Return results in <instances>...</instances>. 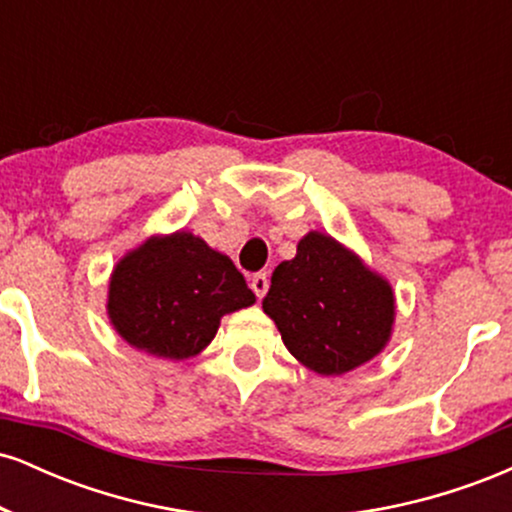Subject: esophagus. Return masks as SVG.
Segmentation results:
<instances>
[{
    "label": "esophagus",
    "mask_w": 512,
    "mask_h": 512,
    "mask_svg": "<svg viewBox=\"0 0 512 512\" xmlns=\"http://www.w3.org/2000/svg\"><path fill=\"white\" fill-rule=\"evenodd\" d=\"M250 289L255 291V296L257 298H264V293H267V289H269V279H267V274H255L250 279Z\"/></svg>",
    "instance_id": "esophagus-1"
}]
</instances>
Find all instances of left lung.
Instances as JSON below:
<instances>
[{"mask_svg": "<svg viewBox=\"0 0 512 512\" xmlns=\"http://www.w3.org/2000/svg\"><path fill=\"white\" fill-rule=\"evenodd\" d=\"M286 349L320 375L349 373L390 342L395 293L332 236L310 231L262 301Z\"/></svg>", "mask_w": 512, "mask_h": 512, "instance_id": "8db88e82", "label": "left lung"}]
</instances>
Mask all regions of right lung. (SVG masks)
I'll use <instances>...</instances> for the list:
<instances>
[{
  "instance_id": "obj_1",
  "label": "right lung",
  "mask_w": 512,
  "mask_h": 512,
  "mask_svg": "<svg viewBox=\"0 0 512 512\" xmlns=\"http://www.w3.org/2000/svg\"><path fill=\"white\" fill-rule=\"evenodd\" d=\"M255 303L236 264L187 231L151 236L110 276L108 317L134 349L158 358L197 356L221 317Z\"/></svg>"
}]
</instances>
